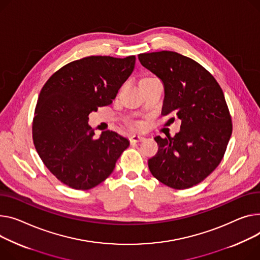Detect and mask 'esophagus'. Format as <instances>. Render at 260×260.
<instances>
[{
  "label": "esophagus",
  "instance_id": "1",
  "mask_svg": "<svg viewBox=\"0 0 260 260\" xmlns=\"http://www.w3.org/2000/svg\"><path fill=\"white\" fill-rule=\"evenodd\" d=\"M144 140V137L139 136V135H133L129 137V141L132 143H137V142H141Z\"/></svg>",
  "mask_w": 260,
  "mask_h": 260
}]
</instances>
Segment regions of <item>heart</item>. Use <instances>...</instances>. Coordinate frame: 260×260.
<instances>
[{
    "label": "heart",
    "mask_w": 260,
    "mask_h": 260,
    "mask_svg": "<svg viewBox=\"0 0 260 260\" xmlns=\"http://www.w3.org/2000/svg\"><path fill=\"white\" fill-rule=\"evenodd\" d=\"M133 126H137V127H140L141 126V124L139 123V122H132L131 123Z\"/></svg>",
    "instance_id": "heart-1"
}]
</instances>
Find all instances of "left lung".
Masks as SVG:
<instances>
[{"label": "left lung", "instance_id": "obj_1", "mask_svg": "<svg viewBox=\"0 0 260 260\" xmlns=\"http://www.w3.org/2000/svg\"><path fill=\"white\" fill-rule=\"evenodd\" d=\"M138 57L164 83L162 115H177L182 121L175 137L154 138L159 149L148 160L149 170L170 188L192 187L218 166L230 140L232 119L222 90L203 66L177 52Z\"/></svg>", "mask_w": 260, "mask_h": 260}]
</instances>
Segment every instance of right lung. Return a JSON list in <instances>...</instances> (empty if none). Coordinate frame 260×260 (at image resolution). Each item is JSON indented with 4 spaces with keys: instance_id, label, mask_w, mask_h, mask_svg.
Listing matches in <instances>:
<instances>
[{
    "instance_id": "1",
    "label": "right lung",
    "mask_w": 260,
    "mask_h": 260,
    "mask_svg": "<svg viewBox=\"0 0 260 260\" xmlns=\"http://www.w3.org/2000/svg\"><path fill=\"white\" fill-rule=\"evenodd\" d=\"M135 62V55L88 56L67 63L44 84L32 139L45 166L62 184L77 190L97 186L128 147V140L112 131L95 138L88 120L91 112L111 105Z\"/></svg>"
}]
</instances>
